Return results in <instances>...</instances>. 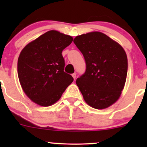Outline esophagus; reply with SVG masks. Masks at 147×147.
Returning a JSON list of instances; mask_svg holds the SVG:
<instances>
[{
	"label": "esophagus",
	"instance_id": "1",
	"mask_svg": "<svg viewBox=\"0 0 147 147\" xmlns=\"http://www.w3.org/2000/svg\"><path fill=\"white\" fill-rule=\"evenodd\" d=\"M72 77H73V78H74V79H76V77H77V75H76V73L72 74Z\"/></svg>",
	"mask_w": 147,
	"mask_h": 147
}]
</instances>
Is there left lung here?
I'll return each instance as SVG.
<instances>
[{"label":"left lung","mask_w":147,"mask_h":147,"mask_svg":"<svg viewBox=\"0 0 147 147\" xmlns=\"http://www.w3.org/2000/svg\"><path fill=\"white\" fill-rule=\"evenodd\" d=\"M73 42L86 64L85 73L76 81L84 99L94 109L109 107L119 98L125 84L128 70L125 51L100 32L77 36Z\"/></svg>","instance_id":"obj_1"}]
</instances>
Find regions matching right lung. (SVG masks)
<instances>
[{
	"label": "right lung",
	"mask_w": 147,
	"mask_h": 147,
	"mask_svg": "<svg viewBox=\"0 0 147 147\" xmlns=\"http://www.w3.org/2000/svg\"><path fill=\"white\" fill-rule=\"evenodd\" d=\"M73 38L56 30L47 32L24 47L18 59V76L25 95L41 106L56 103L73 82L64 70L62 51Z\"/></svg>",
	"instance_id": "1"
}]
</instances>
